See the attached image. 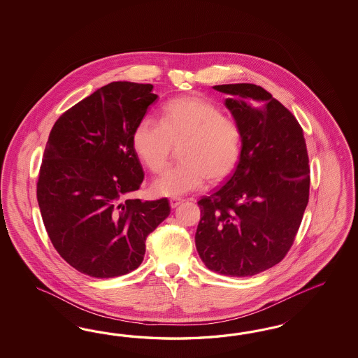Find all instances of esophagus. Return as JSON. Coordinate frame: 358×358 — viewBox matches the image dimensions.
<instances>
[{
	"label": "esophagus",
	"instance_id": "esophagus-1",
	"mask_svg": "<svg viewBox=\"0 0 358 358\" xmlns=\"http://www.w3.org/2000/svg\"><path fill=\"white\" fill-rule=\"evenodd\" d=\"M182 202H184L182 198H171V199H169V203H171L172 208L180 206Z\"/></svg>",
	"mask_w": 358,
	"mask_h": 358
}]
</instances>
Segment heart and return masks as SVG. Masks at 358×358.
Returning a JSON list of instances; mask_svg holds the SVG:
<instances>
[{
  "mask_svg": "<svg viewBox=\"0 0 358 358\" xmlns=\"http://www.w3.org/2000/svg\"><path fill=\"white\" fill-rule=\"evenodd\" d=\"M134 151L152 173H160L178 148L181 165L152 182V192L180 196L198 190L207 180L217 184L238 165L241 131L222 110L203 98H174L163 110L160 123L143 118L132 134Z\"/></svg>",
  "mask_w": 358,
  "mask_h": 358,
  "instance_id": "1",
  "label": "heart"
}]
</instances>
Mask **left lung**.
Returning a JSON list of instances; mask_svg holds the SVG:
<instances>
[{"label":"left lung","instance_id":"8db88e82","mask_svg":"<svg viewBox=\"0 0 358 358\" xmlns=\"http://www.w3.org/2000/svg\"><path fill=\"white\" fill-rule=\"evenodd\" d=\"M241 131L235 173L198 201L195 247L210 271L250 277L286 256L310 193L303 130L293 114L255 84L214 87Z\"/></svg>","mask_w":358,"mask_h":358}]
</instances>
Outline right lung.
<instances>
[{
    "label": "right lung",
    "instance_id": "right-lung-1",
    "mask_svg": "<svg viewBox=\"0 0 358 358\" xmlns=\"http://www.w3.org/2000/svg\"><path fill=\"white\" fill-rule=\"evenodd\" d=\"M151 84L99 87L55 122L36 185L44 227L76 271L113 278L139 268L166 198L129 199L144 178L132 134L157 96Z\"/></svg>",
    "mask_w": 358,
    "mask_h": 358
}]
</instances>
